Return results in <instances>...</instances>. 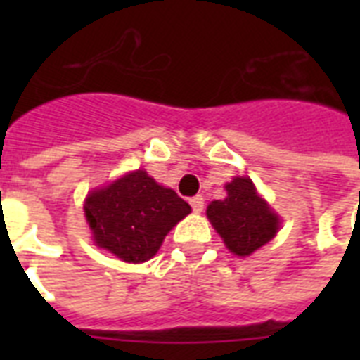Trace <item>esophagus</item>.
I'll return each instance as SVG.
<instances>
[{
  "label": "esophagus",
  "instance_id": "obj_1",
  "mask_svg": "<svg viewBox=\"0 0 360 360\" xmlns=\"http://www.w3.org/2000/svg\"><path fill=\"white\" fill-rule=\"evenodd\" d=\"M191 205L194 213H202L203 211V196H194L191 198Z\"/></svg>",
  "mask_w": 360,
  "mask_h": 360
}]
</instances>
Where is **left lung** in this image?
<instances>
[{"instance_id": "8db88e82", "label": "left lung", "mask_w": 360, "mask_h": 360, "mask_svg": "<svg viewBox=\"0 0 360 360\" xmlns=\"http://www.w3.org/2000/svg\"><path fill=\"white\" fill-rule=\"evenodd\" d=\"M228 196L209 203L207 219L236 256L246 257L267 245L280 228L278 214L257 194L248 177L226 185Z\"/></svg>"}]
</instances>
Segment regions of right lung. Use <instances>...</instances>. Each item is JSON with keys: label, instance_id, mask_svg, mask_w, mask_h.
I'll use <instances>...</instances> for the list:
<instances>
[{"label": "right lung", "instance_id": "obj_1", "mask_svg": "<svg viewBox=\"0 0 360 360\" xmlns=\"http://www.w3.org/2000/svg\"><path fill=\"white\" fill-rule=\"evenodd\" d=\"M84 213L98 248L123 262L141 263L157 254L168 231L191 213V205L136 169L89 192Z\"/></svg>", "mask_w": 360, "mask_h": 360}]
</instances>
